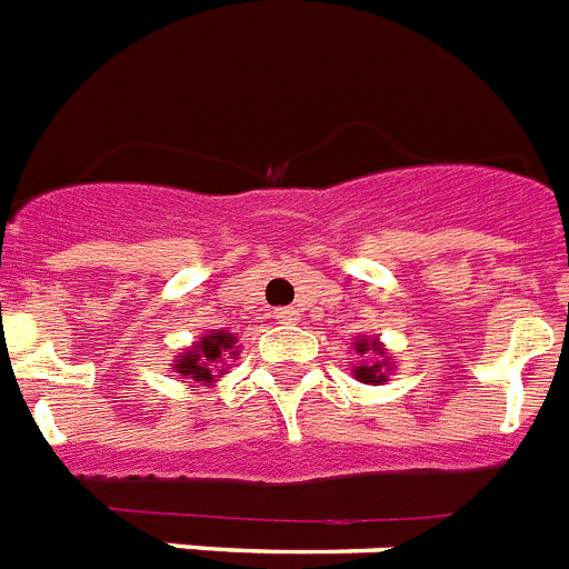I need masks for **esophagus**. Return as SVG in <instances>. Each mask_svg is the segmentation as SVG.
Here are the masks:
<instances>
[{
	"instance_id": "esophagus-1",
	"label": "esophagus",
	"mask_w": 569,
	"mask_h": 569,
	"mask_svg": "<svg viewBox=\"0 0 569 569\" xmlns=\"http://www.w3.org/2000/svg\"><path fill=\"white\" fill-rule=\"evenodd\" d=\"M299 317L297 308H276V320L279 322H293Z\"/></svg>"
}]
</instances>
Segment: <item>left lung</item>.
Masks as SVG:
<instances>
[{
	"instance_id": "obj_1",
	"label": "left lung",
	"mask_w": 569,
	"mask_h": 569,
	"mask_svg": "<svg viewBox=\"0 0 569 569\" xmlns=\"http://www.w3.org/2000/svg\"><path fill=\"white\" fill-rule=\"evenodd\" d=\"M367 347H370V343H363V340H361V343H358V352H361V356H363V352H367ZM381 367H385V361H372L370 363V367H356V376H358V379H361V381H385V379H388V376H385V372H381Z\"/></svg>"
}]
</instances>
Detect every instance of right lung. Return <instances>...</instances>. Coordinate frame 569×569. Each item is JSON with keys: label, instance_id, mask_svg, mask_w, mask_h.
I'll use <instances>...</instances> for the list:
<instances>
[{"label": "right lung", "instance_id": "right-lung-1", "mask_svg": "<svg viewBox=\"0 0 569 569\" xmlns=\"http://www.w3.org/2000/svg\"><path fill=\"white\" fill-rule=\"evenodd\" d=\"M231 343H234V338H229V331H213V335H206L199 340L188 356H179L176 367H179L181 376L206 385V381L213 379V370L222 363V352L234 349Z\"/></svg>", "mask_w": 569, "mask_h": 569}]
</instances>
